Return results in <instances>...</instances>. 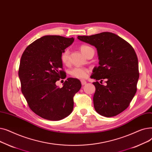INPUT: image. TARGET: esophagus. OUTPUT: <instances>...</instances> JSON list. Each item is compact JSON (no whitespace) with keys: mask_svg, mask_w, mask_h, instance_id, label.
Returning a JSON list of instances; mask_svg holds the SVG:
<instances>
[{"mask_svg":"<svg viewBox=\"0 0 152 152\" xmlns=\"http://www.w3.org/2000/svg\"><path fill=\"white\" fill-rule=\"evenodd\" d=\"M81 83H82V85H85L86 84V82L84 80H81Z\"/></svg>","mask_w":152,"mask_h":152,"instance_id":"34e87169","label":"esophagus"}]
</instances>
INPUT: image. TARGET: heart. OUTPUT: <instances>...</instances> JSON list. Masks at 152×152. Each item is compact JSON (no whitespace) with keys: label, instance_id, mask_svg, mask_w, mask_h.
<instances>
[{"label":"heart","instance_id":"b5f03b06","mask_svg":"<svg viewBox=\"0 0 152 152\" xmlns=\"http://www.w3.org/2000/svg\"><path fill=\"white\" fill-rule=\"evenodd\" d=\"M90 47L86 45H82L80 46V50L83 54H86V51L90 49ZM69 50L65 49L62 53L61 56V60L64 64H67L69 62ZM88 70L86 68L83 67H75L70 71V74L77 78H85L88 75Z\"/></svg>","mask_w":152,"mask_h":152}]
</instances>
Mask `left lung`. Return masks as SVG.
Instances as JSON below:
<instances>
[{
    "instance_id": "left-lung-1",
    "label": "left lung",
    "mask_w": 152,
    "mask_h": 152,
    "mask_svg": "<svg viewBox=\"0 0 152 152\" xmlns=\"http://www.w3.org/2000/svg\"><path fill=\"white\" fill-rule=\"evenodd\" d=\"M77 38L97 49L99 66L93 69L91 76L96 80L93 83L96 88L95 110L103 116H115L127 109L137 91L139 72L135 50L126 41L110 32ZM103 79L106 86L97 82Z\"/></svg>"
}]
</instances>
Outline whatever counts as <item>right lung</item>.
Returning <instances> with one entry per match:
<instances>
[{"label":"right lung","mask_w":152,"mask_h":152,"mask_svg":"<svg viewBox=\"0 0 152 152\" xmlns=\"http://www.w3.org/2000/svg\"><path fill=\"white\" fill-rule=\"evenodd\" d=\"M74 41L73 38L44 36L29 45L21 56L18 70L21 92L30 109L43 119L59 121L73 110L80 81L69 78L62 88L56 82L65 76L61 54Z\"/></svg>","instance_id":"add662e5"}]
</instances>
